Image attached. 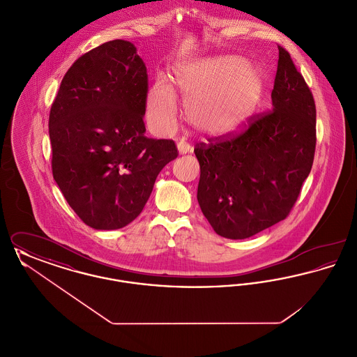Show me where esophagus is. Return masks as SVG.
<instances>
[{
	"label": "esophagus",
	"instance_id": "esophagus-1",
	"mask_svg": "<svg viewBox=\"0 0 357 357\" xmlns=\"http://www.w3.org/2000/svg\"><path fill=\"white\" fill-rule=\"evenodd\" d=\"M176 149H178V153H181V155L192 153V147L190 144H187L186 142H179L176 144Z\"/></svg>",
	"mask_w": 357,
	"mask_h": 357
}]
</instances>
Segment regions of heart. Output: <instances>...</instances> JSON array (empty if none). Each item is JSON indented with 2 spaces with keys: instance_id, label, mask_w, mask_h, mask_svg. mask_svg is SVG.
<instances>
[{
  "instance_id": "heart-1",
  "label": "heart",
  "mask_w": 357,
  "mask_h": 357,
  "mask_svg": "<svg viewBox=\"0 0 357 357\" xmlns=\"http://www.w3.org/2000/svg\"><path fill=\"white\" fill-rule=\"evenodd\" d=\"M174 83L187 104L191 124L204 135L237 132L255 112L264 76L255 64L236 56L198 59L178 66ZM146 118L155 131L169 132L178 121V102L166 79H156L146 95Z\"/></svg>"
}]
</instances>
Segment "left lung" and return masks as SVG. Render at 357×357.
I'll return each instance as SVG.
<instances>
[{
	"label": "left lung",
	"instance_id": "obj_1",
	"mask_svg": "<svg viewBox=\"0 0 357 357\" xmlns=\"http://www.w3.org/2000/svg\"><path fill=\"white\" fill-rule=\"evenodd\" d=\"M278 52L272 112L237 137L194 150L198 204L221 237L245 239L285 220L313 165L314 100L290 54Z\"/></svg>",
	"mask_w": 357,
	"mask_h": 357
}]
</instances>
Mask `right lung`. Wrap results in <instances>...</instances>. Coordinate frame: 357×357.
I'll use <instances>...</instances> for the list:
<instances>
[{"label": "right lung", "instance_id": "obj_1", "mask_svg": "<svg viewBox=\"0 0 357 357\" xmlns=\"http://www.w3.org/2000/svg\"><path fill=\"white\" fill-rule=\"evenodd\" d=\"M147 69L126 40L77 59L50 115L52 172L72 210L92 229L116 230L142 213L172 140L146 134Z\"/></svg>", "mask_w": 357, "mask_h": 357}]
</instances>
